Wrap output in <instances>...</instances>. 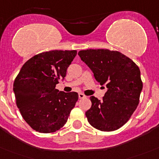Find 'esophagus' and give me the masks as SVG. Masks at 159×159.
<instances>
[{
  "label": "esophagus",
  "mask_w": 159,
  "mask_h": 159,
  "mask_svg": "<svg viewBox=\"0 0 159 159\" xmlns=\"http://www.w3.org/2000/svg\"><path fill=\"white\" fill-rule=\"evenodd\" d=\"M86 98L85 95L83 93H79V98H80V99H82V98Z\"/></svg>",
  "instance_id": "1"
}]
</instances>
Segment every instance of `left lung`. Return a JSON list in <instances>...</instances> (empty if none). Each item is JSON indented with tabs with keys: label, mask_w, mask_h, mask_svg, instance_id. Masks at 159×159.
<instances>
[{
	"label": "left lung",
	"mask_w": 159,
	"mask_h": 159,
	"mask_svg": "<svg viewBox=\"0 0 159 159\" xmlns=\"http://www.w3.org/2000/svg\"><path fill=\"white\" fill-rule=\"evenodd\" d=\"M107 91L100 101L90 97L91 108L86 116L101 131H114L126 123L139 104L143 88L138 66L122 53L108 49H90L78 53Z\"/></svg>",
	"instance_id": "8db88e82"
}]
</instances>
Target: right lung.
Returning <instances> with one entry per match:
<instances>
[{
	"instance_id": "1",
	"label": "right lung",
	"mask_w": 159,
	"mask_h": 159,
	"mask_svg": "<svg viewBox=\"0 0 159 159\" xmlns=\"http://www.w3.org/2000/svg\"><path fill=\"white\" fill-rule=\"evenodd\" d=\"M76 54V51L58 50L40 53L29 59L16 76L13 85L16 105L34 130L54 133L67 122L79 95L55 87L64 80Z\"/></svg>"
}]
</instances>
